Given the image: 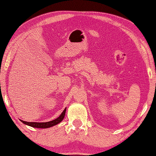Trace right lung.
<instances>
[{
  "label": "right lung",
  "instance_id": "1",
  "mask_svg": "<svg viewBox=\"0 0 156 156\" xmlns=\"http://www.w3.org/2000/svg\"><path fill=\"white\" fill-rule=\"evenodd\" d=\"M66 108L64 109V111L62 112V114L59 116V117L57 119H54V120L49 121V122H26L24 121L21 120V121L23 123L30 126V127H35V128H43V129H46V128H49L53 127L55 125H57L61 121H62L63 119L64 118L65 113H66Z\"/></svg>",
  "mask_w": 156,
  "mask_h": 156
}]
</instances>
